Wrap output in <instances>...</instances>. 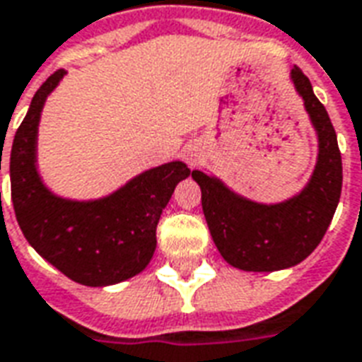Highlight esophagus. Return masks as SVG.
Instances as JSON below:
<instances>
[{
  "instance_id": "esophagus-1",
  "label": "esophagus",
  "mask_w": 362,
  "mask_h": 362,
  "mask_svg": "<svg viewBox=\"0 0 362 362\" xmlns=\"http://www.w3.org/2000/svg\"><path fill=\"white\" fill-rule=\"evenodd\" d=\"M184 157H186L189 165H197L199 163V149L195 146H188L184 149Z\"/></svg>"
}]
</instances>
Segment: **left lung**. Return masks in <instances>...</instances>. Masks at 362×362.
Returning <instances> with one entry per match:
<instances>
[{"label": "left lung", "instance_id": "obj_1", "mask_svg": "<svg viewBox=\"0 0 362 362\" xmlns=\"http://www.w3.org/2000/svg\"><path fill=\"white\" fill-rule=\"evenodd\" d=\"M290 78L318 140L317 165L299 194L280 203H257L216 176L192 173L216 249L226 263L247 272H274L307 259L330 226L341 195V153L330 117L299 66H291Z\"/></svg>", "mask_w": 362, "mask_h": 362}]
</instances>
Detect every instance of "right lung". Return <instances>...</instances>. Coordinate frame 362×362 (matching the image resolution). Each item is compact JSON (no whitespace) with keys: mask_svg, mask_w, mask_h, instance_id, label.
<instances>
[{"mask_svg":"<svg viewBox=\"0 0 362 362\" xmlns=\"http://www.w3.org/2000/svg\"><path fill=\"white\" fill-rule=\"evenodd\" d=\"M65 74L53 72L40 86L15 134L11 199L24 238L47 263L82 286L103 288L140 274L149 264L160 213L176 184L192 170L182 160H170L134 176L113 194L88 202L53 194L38 173V124L45 99Z\"/></svg>","mask_w":362,"mask_h":362,"instance_id":"add662e5","label":"right lung"}]
</instances>
